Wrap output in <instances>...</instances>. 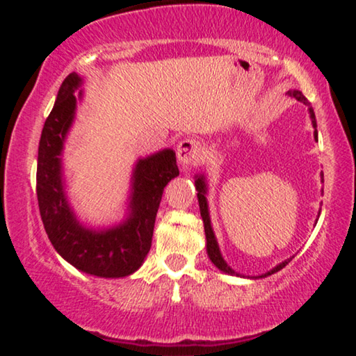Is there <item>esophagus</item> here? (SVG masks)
Wrapping results in <instances>:
<instances>
[{
	"label": "esophagus",
	"mask_w": 356,
	"mask_h": 356,
	"mask_svg": "<svg viewBox=\"0 0 356 356\" xmlns=\"http://www.w3.org/2000/svg\"><path fill=\"white\" fill-rule=\"evenodd\" d=\"M177 157L183 167H191V165L199 163V160L202 157L201 143L193 138L183 139L177 147Z\"/></svg>",
	"instance_id": "34e87169"
}]
</instances>
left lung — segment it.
Instances as JSON below:
<instances>
[{
  "label": "left lung",
  "mask_w": 356,
  "mask_h": 356,
  "mask_svg": "<svg viewBox=\"0 0 356 356\" xmlns=\"http://www.w3.org/2000/svg\"><path fill=\"white\" fill-rule=\"evenodd\" d=\"M289 95L295 97L296 100L303 102L305 105L309 106V116H311V123L314 126V138L318 139V131H316V116H314V110L311 104L308 102V99L301 94L300 90H290ZM324 178V177H323ZM196 189H197V201H199V209H201V217H202V222H204V232H206V240H207V254L211 257V261L216 264L218 269L225 272V274H232L235 275V270L230 269V266H227V262L223 261V257L220 254V250H218V245H217V240L216 236H213V232H212V227H211V218H209V211H207V201H206V181H204V177H197L196 179ZM289 261H284L282 264H279L274 269L267 272V274L261 275V277H266V275H270V274H275V272H279L280 269H284V267L289 264ZM238 275V274H236Z\"/></svg>",
  "instance_id": "8db88e82"
}]
</instances>
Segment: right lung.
I'll return each mask as SVG.
<instances>
[{"mask_svg": "<svg viewBox=\"0 0 356 356\" xmlns=\"http://www.w3.org/2000/svg\"><path fill=\"white\" fill-rule=\"evenodd\" d=\"M81 82L76 72L63 81L55 106L43 124L37 162L38 209L53 248L76 269L97 277H126L139 269L152 245L163 188L179 175L177 157L167 149L139 160L134 170L131 213L124 223L106 232L82 227L63 191L60 160L74 118V90Z\"/></svg>", "mask_w": 356, "mask_h": 356, "instance_id": "1", "label": "right lung"}]
</instances>
